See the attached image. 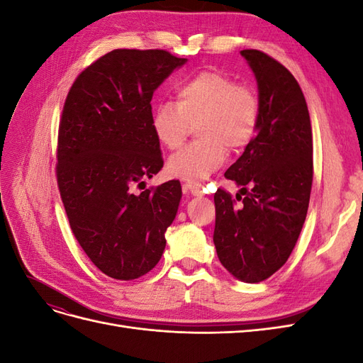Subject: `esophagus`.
Segmentation results:
<instances>
[{"label":"esophagus","instance_id":"1","mask_svg":"<svg viewBox=\"0 0 363 363\" xmlns=\"http://www.w3.org/2000/svg\"><path fill=\"white\" fill-rule=\"evenodd\" d=\"M183 189L191 192V194L195 195V196H201V195L204 194L203 189L200 188V186H196V184H183Z\"/></svg>","mask_w":363,"mask_h":363}]
</instances>
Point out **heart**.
Listing matches in <instances>:
<instances>
[{"mask_svg": "<svg viewBox=\"0 0 363 363\" xmlns=\"http://www.w3.org/2000/svg\"><path fill=\"white\" fill-rule=\"evenodd\" d=\"M175 103L163 101L151 118V127L160 145L177 148L191 127L200 139L184 145L168 159L172 177L201 183L223 167L227 150L247 147L257 133L260 100L247 84L232 77L201 71L180 80L174 87Z\"/></svg>", "mask_w": 363, "mask_h": 363, "instance_id": "obj_1", "label": "heart"}]
</instances>
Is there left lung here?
Here are the masks:
<instances>
[{"label":"left lung","instance_id":"1","mask_svg":"<svg viewBox=\"0 0 363 363\" xmlns=\"http://www.w3.org/2000/svg\"><path fill=\"white\" fill-rule=\"evenodd\" d=\"M240 54L256 75L260 119L224 174L242 186L240 194L235 200L221 188L215 192L213 244L230 274L259 283L286 263L301 233L313 180L312 125L295 77L259 50Z\"/></svg>","mask_w":363,"mask_h":363}]
</instances>
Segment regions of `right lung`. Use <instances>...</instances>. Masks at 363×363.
I'll return each instance as SVG.
<instances>
[{"label":"right lung","instance_id":"add662e5","mask_svg":"<svg viewBox=\"0 0 363 363\" xmlns=\"http://www.w3.org/2000/svg\"><path fill=\"white\" fill-rule=\"evenodd\" d=\"M186 59L167 50H113L82 71L65 100L56 177L75 239L106 276L133 280L160 260L182 199L179 180L139 195L163 167L151 100Z\"/></svg>","mask_w":363,"mask_h":363}]
</instances>
